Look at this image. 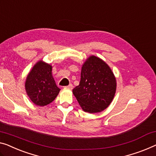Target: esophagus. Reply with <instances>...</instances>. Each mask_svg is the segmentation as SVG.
Segmentation results:
<instances>
[{"label":"esophagus","mask_w":156,"mask_h":156,"mask_svg":"<svg viewBox=\"0 0 156 156\" xmlns=\"http://www.w3.org/2000/svg\"><path fill=\"white\" fill-rule=\"evenodd\" d=\"M64 88H68V89L72 90V89H73V85H72V84H70V85H69L68 86H65Z\"/></svg>","instance_id":"1"}]
</instances>
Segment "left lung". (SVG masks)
Masks as SVG:
<instances>
[{
    "instance_id": "left-lung-1",
    "label": "left lung",
    "mask_w": 156,
    "mask_h": 156,
    "mask_svg": "<svg viewBox=\"0 0 156 156\" xmlns=\"http://www.w3.org/2000/svg\"><path fill=\"white\" fill-rule=\"evenodd\" d=\"M116 79L108 65L92 55L81 68L80 81L73 94L85 112H101L110 105L116 91Z\"/></svg>"
}]
</instances>
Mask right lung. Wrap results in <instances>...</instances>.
<instances>
[{
  "mask_svg": "<svg viewBox=\"0 0 156 156\" xmlns=\"http://www.w3.org/2000/svg\"><path fill=\"white\" fill-rule=\"evenodd\" d=\"M52 70V66L50 64L40 60L27 75L25 82L27 94L37 106H44L50 104L60 91L55 83Z\"/></svg>",
  "mask_w": 156,
  "mask_h": 156,
  "instance_id": "right-lung-1",
  "label": "right lung"
}]
</instances>
